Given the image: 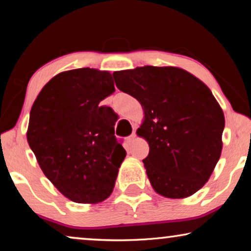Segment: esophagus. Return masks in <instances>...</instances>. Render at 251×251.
Here are the masks:
<instances>
[{"instance_id": "obj_1", "label": "esophagus", "mask_w": 251, "mask_h": 251, "mask_svg": "<svg viewBox=\"0 0 251 251\" xmlns=\"http://www.w3.org/2000/svg\"><path fill=\"white\" fill-rule=\"evenodd\" d=\"M136 138H137L136 133H135V132H133V133H132V135H130V136L128 137V143H129V144H132V143H133V142H135V140H136Z\"/></svg>"}]
</instances>
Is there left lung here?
<instances>
[{
	"mask_svg": "<svg viewBox=\"0 0 251 251\" xmlns=\"http://www.w3.org/2000/svg\"><path fill=\"white\" fill-rule=\"evenodd\" d=\"M120 90L142 105L137 135L149 143L143 160L157 194L185 199L203 187L222 154L224 113L207 85L174 66L113 73Z\"/></svg>",
	"mask_w": 251,
	"mask_h": 251,
	"instance_id": "1",
	"label": "left lung"
}]
</instances>
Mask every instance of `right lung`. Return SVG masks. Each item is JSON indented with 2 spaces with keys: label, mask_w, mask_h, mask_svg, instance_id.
Here are the masks:
<instances>
[{
  "label": "right lung",
  "mask_w": 251,
  "mask_h": 251,
  "mask_svg": "<svg viewBox=\"0 0 251 251\" xmlns=\"http://www.w3.org/2000/svg\"><path fill=\"white\" fill-rule=\"evenodd\" d=\"M115 91L108 71L77 68L53 76L30 109L27 142L53 186L76 203H98L114 188L126 150L99 102Z\"/></svg>",
  "instance_id": "obj_1"
}]
</instances>
